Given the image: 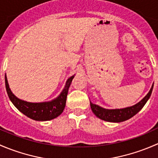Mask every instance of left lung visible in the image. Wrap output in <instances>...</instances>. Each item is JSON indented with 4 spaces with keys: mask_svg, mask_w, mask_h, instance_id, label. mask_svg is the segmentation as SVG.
Returning a JSON list of instances; mask_svg holds the SVG:
<instances>
[{
    "mask_svg": "<svg viewBox=\"0 0 158 158\" xmlns=\"http://www.w3.org/2000/svg\"><path fill=\"white\" fill-rule=\"evenodd\" d=\"M153 86H154V85H152L151 90L141 102H139L131 107H128L122 109H106L90 102L91 109H92L94 114L102 120L110 122H124V121L128 120V119L133 117L134 115H135L140 110L144 107V106L146 104V102L151 96L153 90Z\"/></svg>",
    "mask_w": 158,
    "mask_h": 158,
    "instance_id": "obj_1",
    "label": "left lung"
}]
</instances>
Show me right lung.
Returning a JSON list of instances; mask_svg holds the SVG:
<instances>
[{"label":"right lung","instance_id":"obj_1","mask_svg":"<svg viewBox=\"0 0 158 158\" xmlns=\"http://www.w3.org/2000/svg\"><path fill=\"white\" fill-rule=\"evenodd\" d=\"M74 76H71L67 80L66 85L60 96L56 99L49 102L31 103L22 101L17 98L11 92L7 82V76H5L6 90L9 98L12 102L16 108L21 111L23 114L29 117L30 118L36 121H49L58 117L64 110L66 102V98L68 95V90L71 85Z\"/></svg>","mask_w":158,"mask_h":158}]
</instances>
